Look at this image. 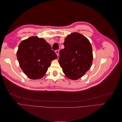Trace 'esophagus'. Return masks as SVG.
I'll return each instance as SVG.
<instances>
[{"mask_svg":"<svg viewBox=\"0 0 122 122\" xmlns=\"http://www.w3.org/2000/svg\"><path fill=\"white\" fill-rule=\"evenodd\" d=\"M55 53H56V54H57V56H58V53H59V51H58V50H55Z\"/></svg>","mask_w":122,"mask_h":122,"instance_id":"esophagus-1","label":"esophagus"}]
</instances>
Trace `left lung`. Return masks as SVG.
Returning <instances> with one entry per match:
<instances>
[{
	"label": "left lung",
	"instance_id": "1",
	"mask_svg": "<svg viewBox=\"0 0 122 122\" xmlns=\"http://www.w3.org/2000/svg\"><path fill=\"white\" fill-rule=\"evenodd\" d=\"M65 48L61 50L58 62L68 78L77 80L91 67L93 59L91 44L86 37L73 32L65 39Z\"/></svg>",
	"mask_w": 122,
	"mask_h": 122
}]
</instances>
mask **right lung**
<instances>
[{
    "instance_id": "right-lung-1",
    "label": "right lung",
    "mask_w": 122,
    "mask_h": 122,
    "mask_svg": "<svg viewBox=\"0 0 122 122\" xmlns=\"http://www.w3.org/2000/svg\"><path fill=\"white\" fill-rule=\"evenodd\" d=\"M17 57L21 69L32 79L42 78L51 65V61L57 57L45 40L36 36L20 43Z\"/></svg>"
}]
</instances>
